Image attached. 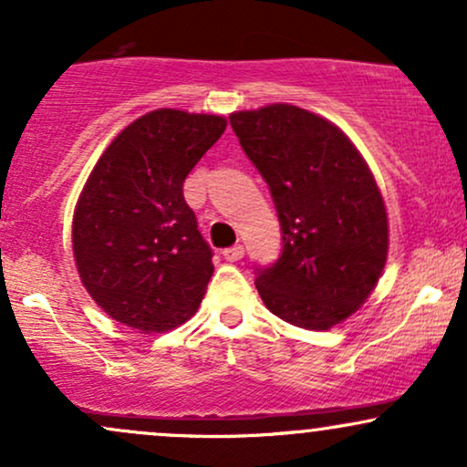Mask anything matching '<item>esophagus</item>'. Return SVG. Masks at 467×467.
<instances>
[{
    "instance_id": "34e87169",
    "label": "esophagus",
    "mask_w": 467,
    "mask_h": 467,
    "mask_svg": "<svg viewBox=\"0 0 467 467\" xmlns=\"http://www.w3.org/2000/svg\"><path fill=\"white\" fill-rule=\"evenodd\" d=\"M223 254V259L226 261H230V264H234V261H239V259H244V245H233V248H226L222 252Z\"/></svg>"
}]
</instances>
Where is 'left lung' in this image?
<instances>
[{"label": "left lung", "instance_id": "left-lung-1", "mask_svg": "<svg viewBox=\"0 0 467 467\" xmlns=\"http://www.w3.org/2000/svg\"><path fill=\"white\" fill-rule=\"evenodd\" d=\"M230 125L264 175L283 252L254 285L272 314L325 331L360 309L382 276L389 217L382 192L345 131L296 105L234 111Z\"/></svg>", "mask_w": 467, "mask_h": 467}]
</instances>
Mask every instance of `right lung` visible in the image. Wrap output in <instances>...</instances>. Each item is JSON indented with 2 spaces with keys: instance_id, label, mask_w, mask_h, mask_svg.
Here are the masks:
<instances>
[{
  "instance_id": "obj_1",
  "label": "right lung",
  "mask_w": 467,
  "mask_h": 467,
  "mask_svg": "<svg viewBox=\"0 0 467 467\" xmlns=\"http://www.w3.org/2000/svg\"><path fill=\"white\" fill-rule=\"evenodd\" d=\"M226 125L215 114L155 109L99 158L74 208L72 250L109 318L162 334L197 312L215 267L182 189Z\"/></svg>"
}]
</instances>
